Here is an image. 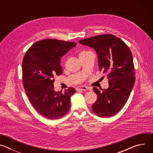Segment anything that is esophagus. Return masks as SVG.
Here are the masks:
<instances>
[{
	"label": "esophagus",
	"instance_id": "obj_1",
	"mask_svg": "<svg viewBox=\"0 0 153 153\" xmlns=\"http://www.w3.org/2000/svg\"><path fill=\"white\" fill-rule=\"evenodd\" d=\"M88 90V88L86 86H80L76 88V91H85Z\"/></svg>",
	"mask_w": 153,
	"mask_h": 153
}]
</instances>
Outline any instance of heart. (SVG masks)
Here are the masks:
<instances>
[{
	"label": "heart",
	"mask_w": 153,
	"mask_h": 153,
	"mask_svg": "<svg viewBox=\"0 0 153 153\" xmlns=\"http://www.w3.org/2000/svg\"><path fill=\"white\" fill-rule=\"evenodd\" d=\"M83 52H85V51H83Z\"/></svg>",
	"instance_id": "obj_1"
}]
</instances>
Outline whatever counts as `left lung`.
<instances>
[{"label":"left lung","mask_w":153,"mask_h":153,"mask_svg":"<svg viewBox=\"0 0 153 153\" xmlns=\"http://www.w3.org/2000/svg\"><path fill=\"white\" fill-rule=\"evenodd\" d=\"M79 43L96 50L100 71L108 78V88L100 92L93 88L97 99L91 106L93 111L99 117H110L123 107L134 85L132 53L122 40L110 34L83 39Z\"/></svg>","instance_id":"obj_1"}]
</instances>
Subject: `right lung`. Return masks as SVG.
I'll use <instances>...</instances> for the list:
<instances>
[{"label": "right lung", "mask_w": 153, "mask_h": 153, "mask_svg": "<svg viewBox=\"0 0 153 153\" xmlns=\"http://www.w3.org/2000/svg\"><path fill=\"white\" fill-rule=\"evenodd\" d=\"M74 42L54 39L36 42L22 60V79L28 98L35 110L47 119L54 120L66 115L71 106L73 87L63 92L54 90V79L62 74L60 60Z\"/></svg>", "instance_id": "right-lung-1"}]
</instances>
